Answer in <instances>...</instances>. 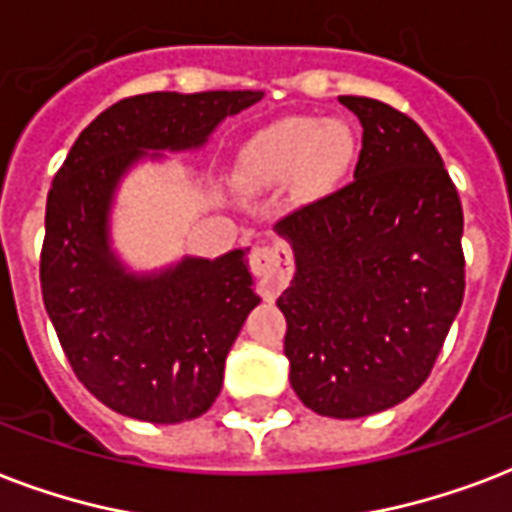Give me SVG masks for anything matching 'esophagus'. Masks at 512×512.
Returning a JSON list of instances; mask_svg holds the SVG:
<instances>
[{
  "label": "esophagus",
  "mask_w": 512,
  "mask_h": 512,
  "mask_svg": "<svg viewBox=\"0 0 512 512\" xmlns=\"http://www.w3.org/2000/svg\"><path fill=\"white\" fill-rule=\"evenodd\" d=\"M248 264H251L253 275L259 277V291L264 299L277 296L285 288V283L291 280V253H288L283 243L256 245L251 251Z\"/></svg>",
  "instance_id": "esophagus-1"
}]
</instances>
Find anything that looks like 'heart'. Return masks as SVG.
<instances>
[{
    "label": "heart",
    "instance_id": "1",
    "mask_svg": "<svg viewBox=\"0 0 512 512\" xmlns=\"http://www.w3.org/2000/svg\"><path fill=\"white\" fill-rule=\"evenodd\" d=\"M358 160V136L342 120L288 117L259 130L237 157V184L267 189L293 178L301 197H320L350 176Z\"/></svg>",
    "mask_w": 512,
    "mask_h": 512
}]
</instances>
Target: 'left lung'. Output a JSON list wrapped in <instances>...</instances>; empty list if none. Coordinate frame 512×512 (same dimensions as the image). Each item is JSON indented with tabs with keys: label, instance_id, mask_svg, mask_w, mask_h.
Returning a JSON list of instances; mask_svg holds the SVG:
<instances>
[{
	"label": "left lung",
	"instance_id": "obj_1",
	"mask_svg": "<svg viewBox=\"0 0 512 512\" xmlns=\"http://www.w3.org/2000/svg\"><path fill=\"white\" fill-rule=\"evenodd\" d=\"M363 125L355 181L275 232L296 272L280 293L291 387L315 414L358 419L422 387L465 296L462 205L425 130L339 95Z\"/></svg>",
	"mask_w": 512,
	"mask_h": 512
}]
</instances>
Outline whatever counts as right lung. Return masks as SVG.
<instances>
[{
    "label": "right lung",
    "instance_id": "obj_1",
    "mask_svg": "<svg viewBox=\"0 0 512 512\" xmlns=\"http://www.w3.org/2000/svg\"><path fill=\"white\" fill-rule=\"evenodd\" d=\"M261 90L146 93L87 125L47 194L42 299L74 374L104 406L152 425L202 417L224 363L259 307L248 248L133 269L114 248V205L144 162L200 152Z\"/></svg>",
    "mask_w": 512,
    "mask_h": 512
}]
</instances>
